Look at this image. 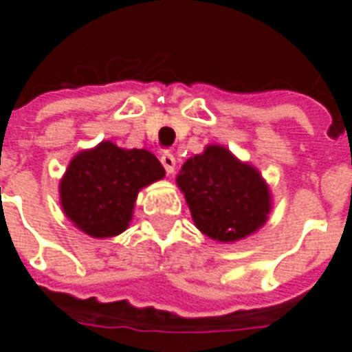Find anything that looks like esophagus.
I'll return each instance as SVG.
<instances>
[{"mask_svg":"<svg viewBox=\"0 0 352 352\" xmlns=\"http://www.w3.org/2000/svg\"><path fill=\"white\" fill-rule=\"evenodd\" d=\"M160 162H162V166H164V170L168 175H171L173 171H175V157L171 153H162V157H160Z\"/></svg>","mask_w":352,"mask_h":352,"instance_id":"34e87169","label":"esophagus"}]
</instances>
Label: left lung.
I'll use <instances>...</instances> for the list:
<instances>
[{
  "label": "left lung",
  "instance_id": "obj_1",
  "mask_svg": "<svg viewBox=\"0 0 352 352\" xmlns=\"http://www.w3.org/2000/svg\"><path fill=\"white\" fill-rule=\"evenodd\" d=\"M177 186L184 193L195 226L221 243L259 230L272 208L261 173L217 144L182 164Z\"/></svg>",
  "mask_w": 352,
  "mask_h": 352
}]
</instances>
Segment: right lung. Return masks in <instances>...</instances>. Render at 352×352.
<instances>
[{
	"label": "right lung",
	"instance_id": "obj_1",
	"mask_svg": "<svg viewBox=\"0 0 352 352\" xmlns=\"http://www.w3.org/2000/svg\"><path fill=\"white\" fill-rule=\"evenodd\" d=\"M164 173L148 149H122L104 140L71 160L60 182V204L87 235L113 237L129 226L138 192Z\"/></svg>",
	"mask_w": 352,
	"mask_h": 352
}]
</instances>
